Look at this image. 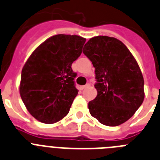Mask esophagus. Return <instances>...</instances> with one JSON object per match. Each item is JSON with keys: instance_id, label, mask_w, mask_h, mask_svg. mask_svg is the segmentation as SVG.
<instances>
[{"instance_id": "34e87169", "label": "esophagus", "mask_w": 160, "mask_h": 160, "mask_svg": "<svg viewBox=\"0 0 160 160\" xmlns=\"http://www.w3.org/2000/svg\"><path fill=\"white\" fill-rule=\"evenodd\" d=\"M89 86H90V84H86V85L81 86V89H85V88H88V87H89Z\"/></svg>"}]
</instances>
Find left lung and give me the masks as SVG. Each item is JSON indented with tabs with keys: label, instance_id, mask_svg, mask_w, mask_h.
I'll return each mask as SVG.
<instances>
[{
	"label": "left lung",
	"instance_id": "1",
	"mask_svg": "<svg viewBox=\"0 0 160 160\" xmlns=\"http://www.w3.org/2000/svg\"><path fill=\"white\" fill-rule=\"evenodd\" d=\"M83 52L95 68L97 95L88 102L90 114L101 124L117 126L135 113L145 97L144 80L134 55L113 37L97 36Z\"/></svg>",
	"mask_w": 160,
	"mask_h": 160
}]
</instances>
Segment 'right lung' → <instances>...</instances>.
Here are the masks:
<instances>
[{"instance_id": "add662e5", "label": "right lung", "mask_w": 160, "mask_h": 160, "mask_svg": "<svg viewBox=\"0 0 160 160\" xmlns=\"http://www.w3.org/2000/svg\"><path fill=\"white\" fill-rule=\"evenodd\" d=\"M86 38L56 34L40 44L22 70L20 96L29 113L40 122L53 124L69 112L78 93L72 64L81 55Z\"/></svg>"}]
</instances>
